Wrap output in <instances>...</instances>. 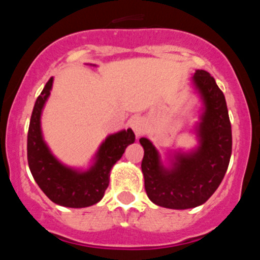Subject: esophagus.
I'll list each match as a JSON object with an SVG mask.
<instances>
[{"label":"esophagus","mask_w":260,"mask_h":260,"mask_svg":"<svg viewBox=\"0 0 260 260\" xmlns=\"http://www.w3.org/2000/svg\"><path fill=\"white\" fill-rule=\"evenodd\" d=\"M128 126H130V128H132L133 132H134V134L137 135L138 138L142 134V132H143L144 119L142 118L141 116L133 117V118H130V121H128Z\"/></svg>","instance_id":"esophagus-1"}]
</instances>
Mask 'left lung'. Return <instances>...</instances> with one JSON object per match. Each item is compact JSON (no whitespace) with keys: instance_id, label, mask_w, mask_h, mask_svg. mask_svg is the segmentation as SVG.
<instances>
[{"instance_id":"1","label":"left lung","mask_w":260,"mask_h":260,"mask_svg":"<svg viewBox=\"0 0 260 260\" xmlns=\"http://www.w3.org/2000/svg\"><path fill=\"white\" fill-rule=\"evenodd\" d=\"M191 83L202 103L194 126L198 146L168 152L164 164L152 142L139 139L144 150L142 173L147 195L152 203L172 210L206 203L221 183L232 155V126L224 93L204 70H195Z\"/></svg>"}]
</instances>
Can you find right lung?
I'll return each mask as SVG.
<instances>
[{
  "label": "right lung",
  "instance_id": "add662e5",
  "mask_svg": "<svg viewBox=\"0 0 260 260\" xmlns=\"http://www.w3.org/2000/svg\"><path fill=\"white\" fill-rule=\"evenodd\" d=\"M52 86L53 78H50L32 110L27 137L29 171L39 187L53 203L70 208L89 207L103 199L109 185L112 168L122 157L126 147L134 143L135 135L132 128L108 135L86 169L63 164L53 155L41 130V114Z\"/></svg>",
  "mask_w": 260,
  "mask_h": 260
}]
</instances>
